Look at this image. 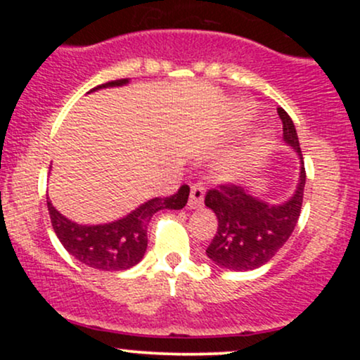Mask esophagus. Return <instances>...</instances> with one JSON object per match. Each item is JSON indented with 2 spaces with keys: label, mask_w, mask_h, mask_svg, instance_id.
I'll list each match as a JSON object with an SVG mask.
<instances>
[{
  "label": "esophagus",
  "mask_w": 360,
  "mask_h": 360,
  "mask_svg": "<svg viewBox=\"0 0 360 360\" xmlns=\"http://www.w3.org/2000/svg\"><path fill=\"white\" fill-rule=\"evenodd\" d=\"M203 200H205V186L203 183H194L191 186V193H189V201H188V206L189 208H200L201 205H203Z\"/></svg>",
  "instance_id": "34e87169"
}]
</instances>
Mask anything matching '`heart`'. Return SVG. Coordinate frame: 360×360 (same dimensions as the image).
Segmentation results:
<instances>
[{
	"instance_id": "heart-1",
	"label": "heart",
	"mask_w": 360,
	"mask_h": 360,
	"mask_svg": "<svg viewBox=\"0 0 360 360\" xmlns=\"http://www.w3.org/2000/svg\"><path fill=\"white\" fill-rule=\"evenodd\" d=\"M242 167V160H226V162H223L220 166V174L221 177H225V179H233V177L240 174Z\"/></svg>"
}]
</instances>
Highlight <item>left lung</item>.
<instances>
[{
	"label": "left lung",
	"mask_w": 360,
	"mask_h": 360,
	"mask_svg": "<svg viewBox=\"0 0 360 360\" xmlns=\"http://www.w3.org/2000/svg\"><path fill=\"white\" fill-rule=\"evenodd\" d=\"M278 115L283 122L284 140L298 152L301 159L298 188L283 205L264 203L245 188L233 183H223L208 189L205 205L217 214L218 230L206 254L217 266L225 269L250 271L269 262L288 242L298 223L307 171L295 123L283 108H278Z\"/></svg>",
	"instance_id": "1"
}]
</instances>
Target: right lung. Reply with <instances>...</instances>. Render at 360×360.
I'll list each match as a JSON object with an SVG mask.
<instances>
[{"label":"right lung","mask_w":360,"mask_h":360,"mask_svg":"<svg viewBox=\"0 0 360 360\" xmlns=\"http://www.w3.org/2000/svg\"><path fill=\"white\" fill-rule=\"evenodd\" d=\"M128 79L110 81L94 89L123 86ZM189 186L183 184L174 194L154 198L122 220L105 225H77L57 212L47 198L51 221L64 249L79 262L100 271H125L142 260L147 250V225L160 210H181L188 203Z\"/></svg>","instance_id":"obj_1"}]
</instances>
